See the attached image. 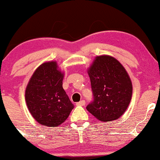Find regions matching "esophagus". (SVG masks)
Returning a JSON list of instances; mask_svg holds the SVG:
<instances>
[{
    "label": "esophagus",
    "mask_w": 160,
    "mask_h": 160,
    "mask_svg": "<svg viewBox=\"0 0 160 160\" xmlns=\"http://www.w3.org/2000/svg\"><path fill=\"white\" fill-rule=\"evenodd\" d=\"M85 105V100H82L81 101L76 102V106H84Z\"/></svg>",
    "instance_id": "esophagus-1"
}]
</instances>
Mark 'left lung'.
<instances>
[{"mask_svg":"<svg viewBox=\"0 0 160 160\" xmlns=\"http://www.w3.org/2000/svg\"><path fill=\"white\" fill-rule=\"evenodd\" d=\"M87 73L91 82L93 101L87 111L96 119L109 122L119 119L128 108L132 85L128 72L113 57H96Z\"/></svg>","mask_w":160,"mask_h":160,"instance_id":"left-lung-1","label":"left lung"}]
</instances>
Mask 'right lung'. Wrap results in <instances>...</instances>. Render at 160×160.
<instances>
[{
    "label": "right lung",
    "mask_w": 160,
    "mask_h": 160,
    "mask_svg": "<svg viewBox=\"0 0 160 160\" xmlns=\"http://www.w3.org/2000/svg\"><path fill=\"white\" fill-rule=\"evenodd\" d=\"M63 76L56 61H51L41 64L28 82L26 103L32 117L41 125H60L73 108L62 88Z\"/></svg>",
    "instance_id": "1"
}]
</instances>
